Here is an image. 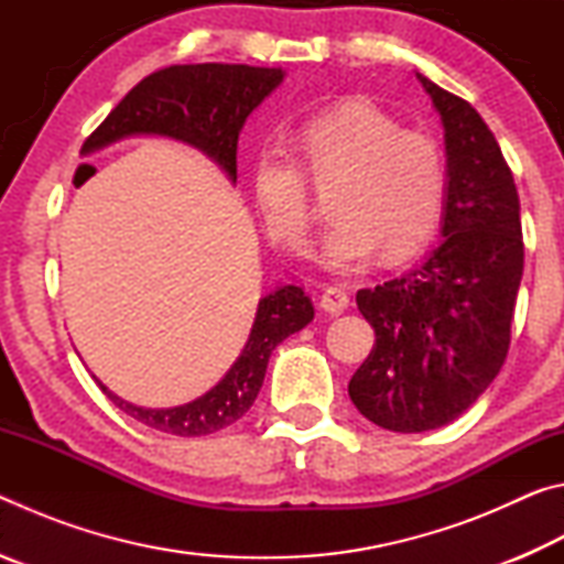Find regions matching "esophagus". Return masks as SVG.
I'll return each instance as SVG.
<instances>
[{
  "instance_id": "1",
  "label": "esophagus",
  "mask_w": 564,
  "mask_h": 564,
  "mask_svg": "<svg viewBox=\"0 0 564 564\" xmlns=\"http://www.w3.org/2000/svg\"><path fill=\"white\" fill-rule=\"evenodd\" d=\"M348 293L340 289V285H328L326 291H323L321 295V308L326 313H333V316H338V313H343L348 308Z\"/></svg>"
}]
</instances>
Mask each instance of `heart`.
Returning <instances> with one entry per match:
<instances>
[{
    "label": "heart",
    "instance_id": "b5f03b06",
    "mask_svg": "<svg viewBox=\"0 0 564 564\" xmlns=\"http://www.w3.org/2000/svg\"><path fill=\"white\" fill-rule=\"evenodd\" d=\"M293 156L279 149L256 159L251 186L263 226L275 243L301 253L308 241L311 196L303 171L318 184L340 178L321 238L330 271H360L383 251L386 261L417 253L441 226L447 169L431 137L405 131L370 104H343L305 119Z\"/></svg>",
    "mask_w": 564,
    "mask_h": 564
}]
</instances>
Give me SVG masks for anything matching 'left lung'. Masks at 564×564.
Returning <instances> with one entry per match:
<instances>
[{"label": "left lung", "mask_w": 564, "mask_h": 564, "mask_svg": "<svg viewBox=\"0 0 564 564\" xmlns=\"http://www.w3.org/2000/svg\"><path fill=\"white\" fill-rule=\"evenodd\" d=\"M445 129L443 243L423 265L360 289L376 346L348 383L352 405L393 433L453 423L500 373L524 246L512 171L470 104L415 74Z\"/></svg>", "instance_id": "left-lung-1"}]
</instances>
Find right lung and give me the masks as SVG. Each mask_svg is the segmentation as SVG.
<instances>
[{
    "label": "right lung",
    "instance_id": "obj_1",
    "mask_svg": "<svg viewBox=\"0 0 564 564\" xmlns=\"http://www.w3.org/2000/svg\"><path fill=\"white\" fill-rule=\"evenodd\" d=\"M281 69L248 64H174L141 79L97 131L84 141L82 154H94L113 141L156 133L204 151L236 184L238 133L259 104L283 82ZM313 321V303L301 285H281L263 295L241 356L231 370L202 398L176 408H139L99 383L129 417L151 431L202 437L234 425L248 413L263 386L273 348Z\"/></svg>",
    "mask_w": 564,
    "mask_h": 564
}]
</instances>
